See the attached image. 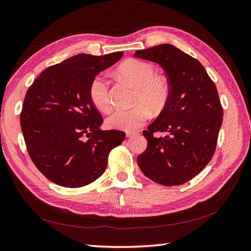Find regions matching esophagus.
<instances>
[{
    "instance_id": "1",
    "label": "esophagus",
    "mask_w": 251,
    "mask_h": 251,
    "mask_svg": "<svg viewBox=\"0 0 251 251\" xmlns=\"http://www.w3.org/2000/svg\"><path fill=\"white\" fill-rule=\"evenodd\" d=\"M138 132H126V137H133L135 135H138Z\"/></svg>"
}]
</instances>
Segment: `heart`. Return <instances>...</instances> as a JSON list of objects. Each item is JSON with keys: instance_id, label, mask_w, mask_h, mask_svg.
<instances>
[{"instance_id": "heart-1", "label": "heart", "mask_w": 251, "mask_h": 251, "mask_svg": "<svg viewBox=\"0 0 251 251\" xmlns=\"http://www.w3.org/2000/svg\"><path fill=\"white\" fill-rule=\"evenodd\" d=\"M118 75L136 87L134 94V107L128 110H118L107 118L106 125L111 128L121 131H133L144 125L153 114L165 110L170 99L171 89L168 80L155 75L151 63L138 59H127L116 70ZM89 96L94 106L101 112L111 109L109 85L104 78H93L89 87Z\"/></svg>"}]
</instances>
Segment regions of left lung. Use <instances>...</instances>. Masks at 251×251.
<instances>
[{"mask_svg":"<svg viewBox=\"0 0 251 251\" xmlns=\"http://www.w3.org/2000/svg\"><path fill=\"white\" fill-rule=\"evenodd\" d=\"M134 57L157 63L170 84V99L148 130L137 162L147 177L164 186L182 185L211 160L223 123L218 90L200 61L172 44L135 51ZM166 131L165 138H154Z\"/></svg>","mask_w":251,"mask_h":251,"instance_id":"1","label":"left lung"}]
</instances>
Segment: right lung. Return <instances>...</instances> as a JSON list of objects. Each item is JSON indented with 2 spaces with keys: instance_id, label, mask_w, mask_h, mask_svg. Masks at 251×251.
I'll return each instance as SVG.
<instances>
[{
  "instance_id": "obj_1",
  "label": "right lung",
  "mask_w": 251,
  "mask_h": 251,
  "mask_svg": "<svg viewBox=\"0 0 251 251\" xmlns=\"http://www.w3.org/2000/svg\"><path fill=\"white\" fill-rule=\"evenodd\" d=\"M123 55L79 53L47 67L27 90L20 119L27 151L55 184H91L104 173L110 151L125 140V132L100 130L103 120L89 96L93 78Z\"/></svg>"
}]
</instances>
